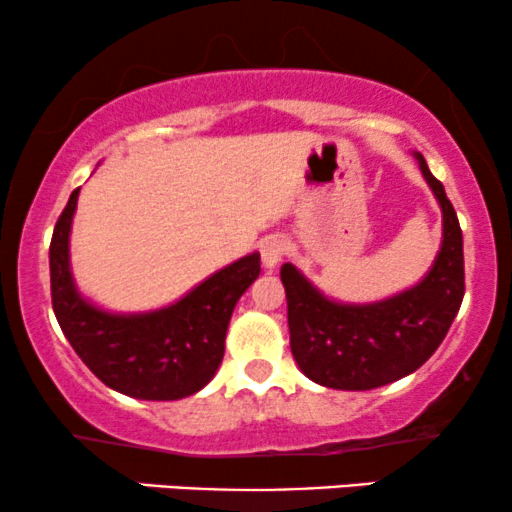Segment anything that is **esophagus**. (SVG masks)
<instances>
[{"mask_svg": "<svg viewBox=\"0 0 512 512\" xmlns=\"http://www.w3.org/2000/svg\"><path fill=\"white\" fill-rule=\"evenodd\" d=\"M286 250H289V245H286V240L281 236H269L264 238L260 243V255H262V264L267 269H272L284 260Z\"/></svg>", "mask_w": 512, "mask_h": 512, "instance_id": "obj_1", "label": "esophagus"}]
</instances>
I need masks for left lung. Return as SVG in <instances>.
Masks as SVG:
<instances>
[{
	"mask_svg": "<svg viewBox=\"0 0 512 512\" xmlns=\"http://www.w3.org/2000/svg\"><path fill=\"white\" fill-rule=\"evenodd\" d=\"M421 173L443 209V248L414 289L383 303H332L286 262L281 281L289 305L291 351L315 383L334 390H373L421 368L448 334L464 298L462 228L443 182L424 156Z\"/></svg>",
	"mask_w": 512,
	"mask_h": 512,
	"instance_id": "left-lung-1",
	"label": "left lung"
}]
</instances>
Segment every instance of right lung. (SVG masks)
Segmentation results:
<instances>
[{"instance_id": "add662e5", "label": "right lung", "mask_w": 512, "mask_h": 512, "mask_svg": "<svg viewBox=\"0 0 512 512\" xmlns=\"http://www.w3.org/2000/svg\"><path fill=\"white\" fill-rule=\"evenodd\" d=\"M79 190L55 223L50 243L52 310L64 337L98 380L137 399L195 395L221 366L226 330L238 298L260 276L248 255L209 276L170 308L146 315H108L88 305L69 272V228Z\"/></svg>"}]
</instances>
